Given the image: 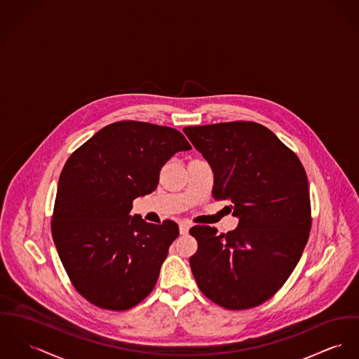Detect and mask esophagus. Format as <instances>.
I'll use <instances>...</instances> for the list:
<instances>
[{"instance_id":"34e87169","label":"esophagus","mask_w":359,"mask_h":359,"mask_svg":"<svg viewBox=\"0 0 359 359\" xmlns=\"http://www.w3.org/2000/svg\"><path fill=\"white\" fill-rule=\"evenodd\" d=\"M189 229H190V224H189L187 221H182V222L179 224V231H180L182 235L189 233Z\"/></svg>"}]
</instances>
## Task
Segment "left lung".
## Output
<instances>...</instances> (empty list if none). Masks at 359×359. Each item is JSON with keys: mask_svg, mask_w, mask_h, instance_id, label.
Here are the masks:
<instances>
[{"mask_svg": "<svg viewBox=\"0 0 359 359\" xmlns=\"http://www.w3.org/2000/svg\"><path fill=\"white\" fill-rule=\"evenodd\" d=\"M213 168V198L231 199L236 229L196 225L190 258L195 281L212 302L246 310L272 298L301 259L311 228L309 182L298 156L254 121L183 128Z\"/></svg>", "mask_w": 359, "mask_h": 359, "instance_id": "1", "label": "left lung"}]
</instances>
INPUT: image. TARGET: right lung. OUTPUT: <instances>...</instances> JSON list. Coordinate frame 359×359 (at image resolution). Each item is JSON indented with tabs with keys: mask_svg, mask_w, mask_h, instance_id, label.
I'll list each match as a JSON object with an SVG mask.
<instances>
[{
	"mask_svg": "<svg viewBox=\"0 0 359 359\" xmlns=\"http://www.w3.org/2000/svg\"><path fill=\"white\" fill-rule=\"evenodd\" d=\"M190 149L175 128L124 120L104 127L69 156L58 179L52 235L86 301L124 311L153 291L179 225L131 217L133 201L154 191L166 161Z\"/></svg>",
	"mask_w": 359,
	"mask_h": 359,
	"instance_id": "1",
	"label": "right lung"
}]
</instances>
